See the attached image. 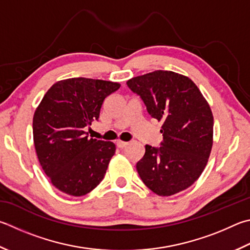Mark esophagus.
<instances>
[{
	"instance_id": "obj_1",
	"label": "esophagus",
	"mask_w": 250,
	"mask_h": 250,
	"mask_svg": "<svg viewBox=\"0 0 250 250\" xmlns=\"http://www.w3.org/2000/svg\"><path fill=\"white\" fill-rule=\"evenodd\" d=\"M117 146L119 147V148H124V147H125L126 145H128L129 143L128 142H125V141H121V140H119V141H117Z\"/></svg>"
}]
</instances>
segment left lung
<instances>
[{"mask_svg": "<svg viewBox=\"0 0 250 250\" xmlns=\"http://www.w3.org/2000/svg\"><path fill=\"white\" fill-rule=\"evenodd\" d=\"M126 85L142 98L151 117L164 121L162 146L145 145L137 163L141 179L162 197L189 188L206 168L213 145V115L207 99L188 76L172 71L135 76Z\"/></svg>", "mask_w": 250, "mask_h": 250, "instance_id": "8db88e82", "label": "left lung"}]
</instances>
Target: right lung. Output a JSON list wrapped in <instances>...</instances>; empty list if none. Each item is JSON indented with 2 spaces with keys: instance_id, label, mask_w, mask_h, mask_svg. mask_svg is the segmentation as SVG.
<instances>
[{
  "instance_id": "add662e5",
  "label": "right lung",
  "mask_w": 250,
  "mask_h": 250,
  "mask_svg": "<svg viewBox=\"0 0 250 250\" xmlns=\"http://www.w3.org/2000/svg\"><path fill=\"white\" fill-rule=\"evenodd\" d=\"M119 87L116 82L73 78L44 94L33 119L34 144L44 174L60 191L85 196L105 177L116 145L88 139L85 128L98 120L105 98Z\"/></svg>"
}]
</instances>
